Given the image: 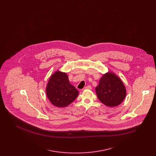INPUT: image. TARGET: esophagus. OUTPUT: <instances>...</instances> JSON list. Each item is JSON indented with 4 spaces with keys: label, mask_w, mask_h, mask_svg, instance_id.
<instances>
[{
    "label": "esophagus",
    "mask_w": 156,
    "mask_h": 156,
    "mask_svg": "<svg viewBox=\"0 0 156 156\" xmlns=\"http://www.w3.org/2000/svg\"><path fill=\"white\" fill-rule=\"evenodd\" d=\"M92 89V87L90 85H88L86 87H85V89Z\"/></svg>",
    "instance_id": "obj_1"
}]
</instances>
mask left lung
Returning <instances> with one entry per match:
<instances>
[{
    "label": "left lung",
    "mask_w": 156,
    "mask_h": 156,
    "mask_svg": "<svg viewBox=\"0 0 156 156\" xmlns=\"http://www.w3.org/2000/svg\"><path fill=\"white\" fill-rule=\"evenodd\" d=\"M99 100L108 107H115L121 104L126 95V89L122 81L112 72L103 75L95 88Z\"/></svg>",
    "instance_id": "1"
}]
</instances>
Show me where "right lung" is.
<instances>
[{"instance_id":"obj_1","label":"right lung","mask_w":156,"mask_h":156,"mask_svg":"<svg viewBox=\"0 0 156 156\" xmlns=\"http://www.w3.org/2000/svg\"><path fill=\"white\" fill-rule=\"evenodd\" d=\"M45 91L50 102L58 108L68 106L79 94L74 86L70 83L67 73L59 71L51 75L47 84Z\"/></svg>"}]
</instances>
